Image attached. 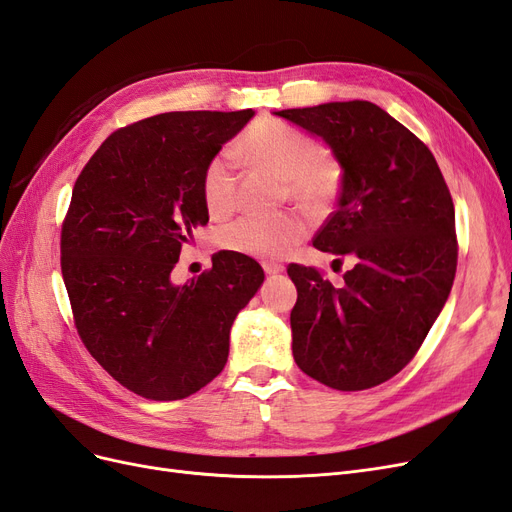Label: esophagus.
<instances>
[{
    "instance_id": "esophagus-1",
    "label": "esophagus",
    "mask_w": 512,
    "mask_h": 512,
    "mask_svg": "<svg viewBox=\"0 0 512 512\" xmlns=\"http://www.w3.org/2000/svg\"><path fill=\"white\" fill-rule=\"evenodd\" d=\"M262 269H265V273H267V275L284 273V265H277V262H265V265H262Z\"/></svg>"
}]
</instances>
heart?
Masks as SVG:
<instances>
[{"label": "heart", "instance_id": "b5f03b06", "mask_svg": "<svg viewBox=\"0 0 512 512\" xmlns=\"http://www.w3.org/2000/svg\"><path fill=\"white\" fill-rule=\"evenodd\" d=\"M243 158L269 168L288 183L294 203L309 213H322L331 205L342 181V168L312 136L282 121L260 119L237 145ZM203 198L211 215H226L237 203V177L226 153L209 160L203 173ZM307 232L297 213L243 215L222 230V245L250 258H284Z\"/></svg>", "mask_w": 512, "mask_h": 512}]
</instances>
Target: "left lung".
<instances>
[{"instance_id": "left-lung-1", "label": "left lung", "mask_w": 512, "mask_h": 512, "mask_svg": "<svg viewBox=\"0 0 512 512\" xmlns=\"http://www.w3.org/2000/svg\"><path fill=\"white\" fill-rule=\"evenodd\" d=\"M273 115L320 138L342 168L337 211L314 247L354 258L342 288L312 267H288L299 292L292 356L331 389H371L410 363L451 294V192L431 151L376 104L324 102Z\"/></svg>"}]
</instances>
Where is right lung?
<instances>
[{
    "instance_id": "right-lung-1",
    "label": "right lung",
    "mask_w": 512,
    "mask_h": 512,
    "mask_svg": "<svg viewBox=\"0 0 512 512\" xmlns=\"http://www.w3.org/2000/svg\"><path fill=\"white\" fill-rule=\"evenodd\" d=\"M254 117L177 111L113 132L72 190L61 275L91 356L132 393L190 397L228 361L237 314L265 282L256 260L213 256V269L170 280L181 245L209 222L203 173Z\"/></svg>"
}]
</instances>
